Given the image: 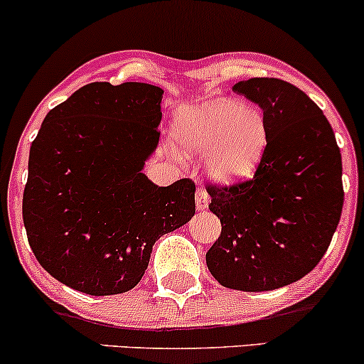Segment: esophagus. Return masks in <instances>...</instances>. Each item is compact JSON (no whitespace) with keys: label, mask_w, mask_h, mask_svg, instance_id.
<instances>
[{"label":"esophagus","mask_w":364,"mask_h":364,"mask_svg":"<svg viewBox=\"0 0 364 364\" xmlns=\"http://www.w3.org/2000/svg\"><path fill=\"white\" fill-rule=\"evenodd\" d=\"M208 202H210V198H208V193L203 188H198V191H196L195 195V203H196V210H205L208 207Z\"/></svg>","instance_id":"esophagus-1"}]
</instances>
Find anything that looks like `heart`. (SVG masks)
Listing matches in <instances>:
<instances>
[{
	"label": "heart",
	"instance_id": "b5f03b06",
	"mask_svg": "<svg viewBox=\"0 0 364 364\" xmlns=\"http://www.w3.org/2000/svg\"><path fill=\"white\" fill-rule=\"evenodd\" d=\"M174 133L183 149L203 152L207 171L224 185L252 178L269 145L263 112L228 99L178 109Z\"/></svg>",
	"mask_w": 364,
	"mask_h": 364
}]
</instances>
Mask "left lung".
<instances>
[{
	"mask_svg": "<svg viewBox=\"0 0 364 364\" xmlns=\"http://www.w3.org/2000/svg\"><path fill=\"white\" fill-rule=\"evenodd\" d=\"M262 107L269 145L252 179L207 183L220 236L205 255L224 287L260 292L311 272L341 220L342 159L328 119L298 87L250 78L232 87Z\"/></svg>",
	"mask_w": 364,
	"mask_h": 364,
	"instance_id": "8db88e82",
	"label": "left lung"
}]
</instances>
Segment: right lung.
I'll return each instance as SVG.
<instances>
[{"label": "right lung", "instance_id": "add662e5", "mask_svg": "<svg viewBox=\"0 0 364 364\" xmlns=\"http://www.w3.org/2000/svg\"><path fill=\"white\" fill-rule=\"evenodd\" d=\"M162 89L94 82L58 104L28 156L22 215L37 262L85 294H121L152 246L195 214V183L157 186L141 173L159 144Z\"/></svg>", "mask_w": 364, "mask_h": 364}]
</instances>
